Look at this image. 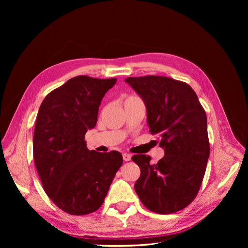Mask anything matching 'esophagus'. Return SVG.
I'll list each match as a JSON object with an SVG mask.
<instances>
[{
  "instance_id": "esophagus-1",
  "label": "esophagus",
  "mask_w": 248,
  "mask_h": 248,
  "mask_svg": "<svg viewBox=\"0 0 248 248\" xmlns=\"http://www.w3.org/2000/svg\"><path fill=\"white\" fill-rule=\"evenodd\" d=\"M123 159H124V161H129L131 159V156L129 154L124 153L123 154Z\"/></svg>"
}]
</instances>
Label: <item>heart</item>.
I'll return each mask as SVG.
<instances>
[{
	"mask_svg": "<svg viewBox=\"0 0 248 248\" xmlns=\"http://www.w3.org/2000/svg\"><path fill=\"white\" fill-rule=\"evenodd\" d=\"M132 97H133V96H129V97H127V98H126V99H129V98H132ZM126 99H125V100H126Z\"/></svg>",
	"mask_w": 248,
	"mask_h": 248,
	"instance_id": "1",
	"label": "heart"
}]
</instances>
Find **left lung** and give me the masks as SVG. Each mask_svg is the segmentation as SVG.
Here are the masks:
<instances>
[{
  "instance_id": "obj_1",
  "label": "left lung",
  "mask_w": 248,
  "mask_h": 248,
  "mask_svg": "<svg viewBox=\"0 0 248 248\" xmlns=\"http://www.w3.org/2000/svg\"><path fill=\"white\" fill-rule=\"evenodd\" d=\"M146 103L151 134L161 138L164 156L155 164L144 154L132 156L140 169L134 189L150 211L171 214L196 199L210 154L206 111L186 82L167 77L127 78Z\"/></svg>"
}]
</instances>
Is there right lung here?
Returning <instances> with one entry per match:
<instances>
[{
    "instance_id": "1",
    "label": "right lung",
    "mask_w": 248,
    "mask_h": 248,
    "mask_svg": "<svg viewBox=\"0 0 248 248\" xmlns=\"http://www.w3.org/2000/svg\"><path fill=\"white\" fill-rule=\"evenodd\" d=\"M117 78L78 76L52 90L37 114L33 156L44 191L71 215L98 210L123 163L118 151L87 148L85 136L96 125L99 106Z\"/></svg>"
}]
</instances>
